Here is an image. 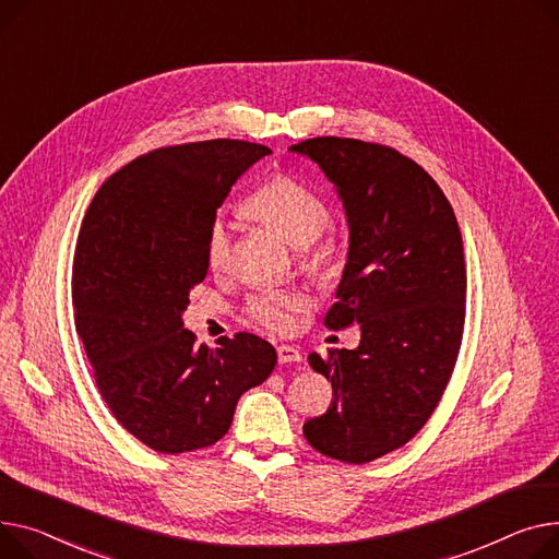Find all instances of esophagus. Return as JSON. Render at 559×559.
Listing matches in <instances>:
<instances>
[{
  "mask_svg": "<svg viewBox=\"0 0 559 559\" xmlns=\"http://www.w3.org/2000/svg\"><path fill=\"white\" fill-rule=\"evenodd\" d=\"M276 353H278V361H281V364H296V361H301L299 348H294V346H289V344H281V346L276 348Z\"/></svg>",
  "mask_w": 559,
  "mask_h": 559,
  "instance_id": "1",
  "label": "esophagus"
}]
</instances>
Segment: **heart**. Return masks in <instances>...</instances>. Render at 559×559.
<instances>
[{
    "mask_svg": "<svg viewBox=\"0 0 559 559\" xmlns=\"http://www.w3.org/2000/svg\"><path fill=\"white\" fill-rule=\"evenodd\" d=\"M245 209L263 225L278 231L292 247L301 249V263L310 272H328L337 260V242L325 234L330 211L325 200L308 183L292 175H276L247 198ZM234 227L217 215L206 234V263L213 272L231 265ZM308 306L299 289H263L249 296V317L270 332H287L294 319Z\"/></svg>",
    "mask_w": 559,
    "mask_h": 559,
    "instance_id": "heart-1",
    "label": "heart"
}]
</instances>
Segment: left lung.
<instances>
[{
  "label": "left lung",
  "instance_id": "obj_1",
  "mask_svg": "<svg viewBox=\"0 0 559 559\" xmlns=\"http://www.w3.org/2000/svg\"><path fill=\"white\" fill-rule=\"evenodd\" d=\"M289 151L319 164L348 217V260L323 323L361 328L355 350L310 355L332 402L304 433L323 456L361 465L412 440L448 389L465 325L463 238L440 186L395 147L317 136Z\"/></svg>",
  "mask_w": 559,
  "mask_h": 559
}]
</instances>
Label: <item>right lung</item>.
Here are the masks:
<instances>
[{"label": "right lung", "mask_w": 559, "mask_h": 559, "mask_svg": "<svg viewBox=\"0 0 559 559\" xmlns=\"http://www.w3.org/2000/svg\"><path fill=\"white\" fill-rule=\"evenodd\" d=\"M270 153L238 139L157 147L111 175L83 217L71 270L76 332L109 412L155 452L217 442L238 397L276 366L274 346L251 332L209 348L181 321L209 272L217 209Z\"/></svg>", "instance_id": "1"}]
</instances>
